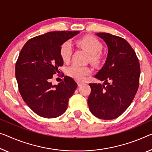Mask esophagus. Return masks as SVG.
<instances>
[{
	"instance_id": "esophagus-1",
	"label": "esophagus",
	"mask_w": 152,
	"mask_h": 152,
	"mask_svg": "<svg viewBox=\"0 0 152 152\" xmlns=\"http://www.w3.org/2000/svg\"><path fill=\"white\" fill-rule=\"evenodd\" d=\"M82 84H83V83L81 82V81H77V85H78V86H80L81 85H82Z\"/></svg>"
}]
</instances>
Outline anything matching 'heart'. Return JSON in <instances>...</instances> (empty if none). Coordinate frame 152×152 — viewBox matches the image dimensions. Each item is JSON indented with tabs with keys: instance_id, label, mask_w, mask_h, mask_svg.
Returning <instances> with one entry per match:
<instances>
[{
	"instance_id": "b5f03b06",
	"label": "heart",
	"mask_w": 152,
	"mask_h": 152,
	"mask_svg": "<svg viewBox=\"0 0 152 152\" xmlns=\"http://www.w3.org/2000/svg\"><path fill=\"white\" fill-rule=\"evenodd\" d=\"M76 44L79 48L88 53V60L95 66H99L104 62L105 53L102 51V44L96 37L92 35H86L78 39ZM60 56L64 62H68L72 54V48L69 42L63 43L60 48ZM92 69L89 66H81L73 64L66 69L68 76L76 80L82 81L85 80L86 76L90 75Z\"/></svg>"
}]
</instances>
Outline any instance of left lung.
<instances>
[{"label":"left lung","mask_w":152,"mask_h":152,"mask_svg":"<svg viewBox=\"0 0 152 152\" xmlns=\"http://www.w3.org/2000/svg\"><path fill=\"white\" fill-rule=\"evenodd\" d=\"M96 35L105 41L109 51L105 64L95 77L107 86L89 83L88 103L95 117L113 120L122 115L134 99L139 85L140 64L136 53L124 39L106 32Z\"/></svg>","instance_id":"8db88e82"}]
</instances>
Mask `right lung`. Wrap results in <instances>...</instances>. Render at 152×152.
Wrapping results in <instances>:
<instances>
[{
    "label": "right lung",
    "instance_id": "1",
    "mask_svg": "<svg viewBox=\"0 0 152 152\" xmlns=\"http://www.w3.org/2000/svg\"><path fill=\"white\" fill-rule=\"evenodd\" d=\"M79 31H54L29 39L20 51L15 63L18 89L26 104L37 115L54 118L66 110L69 98L77 84L65 76L53 86L51 79L63 65L60 48Z\"/></svg>",
    "mask_w": 152,
    "mask_h": 152
}]
</instances>
